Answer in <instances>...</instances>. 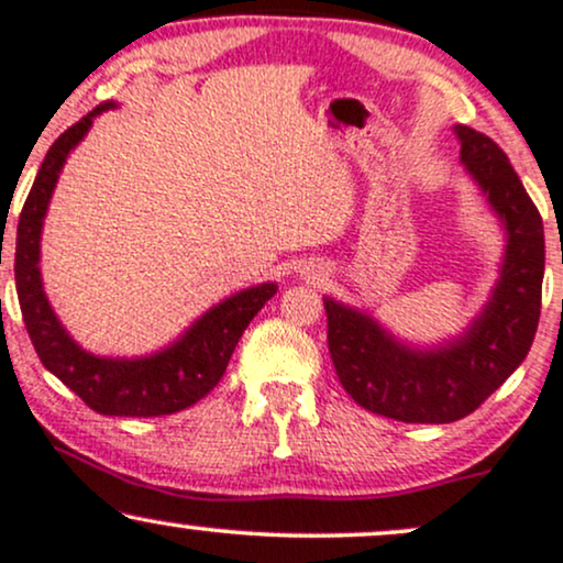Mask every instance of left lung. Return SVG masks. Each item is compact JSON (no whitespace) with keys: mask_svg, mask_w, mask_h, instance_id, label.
<instances>
[{"mask_svg":"<svg viewBox=\"0 0 563 563\" xmlns=\"http://www.w3.org/2000/svg\"><path fill=\"white\" fill-rule=\"evenodd\" d=\"M461 158L508 230V251L493 301L471 331L434 352H412L367 314L325 299L328 352L349 397L376 416L402 423H452L471 416L525 363L540 322L545 235L503 147L455 126Z\"/></svg>","mask_w":563,"mask_h":563,"instance_id":"obj_1","label":"left lung"}]
</instances>
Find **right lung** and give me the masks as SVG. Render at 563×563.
Returning <instances> with one entry per match:
<instances>
[{"label": "right lung", "instance_id": "right-lung-1", "mask_svg": "<svg viewBox=\"0 0 563 563\" xmlns=\"http://www.w3.org/2000/svg\"><path fill=\"white\" fill-rule=\"evenodd\" d=\"M108 108H113V102H100L95 111L68 126L44 156L34 187L23 203L21 222H18V301H21L25 331L31 335V344H34L42 365L55 373L70 391L79 394L84 405L92 407L100 416H169V412L196 405L200 397L214 389L228 371L243 331L264 303L277 294V286L264 283V286L241 290L238 296L206 312L177 344L145 360L92 357L70 341L42 290L38 235H42V219L47 214L57 174L66 164L70 147L89 132L95 115Z\"/></svg>", "mask_w": 563, "mask_h": 563}]
</instances>
